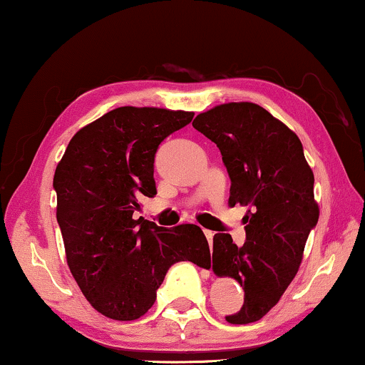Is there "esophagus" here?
<instances>
[{
	"instance_id": "34e87169",
	"label": "esophagus",
	"mask_w": 365,
	"mask_h": 365,
	"mask_svg": "<svg viewBox=\"0 0 365 365\" xmlns=\"http://www.w3.org/2000/svg\"><path fill=\"white\" fill-rule=\"evenodd\" d=\"M204 236H206L209 244L212 242V237H214V232H212V231H209V229H204Z\"/></svg>"
}]
</instances>
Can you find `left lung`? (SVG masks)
<instances>
[{"label": "left lung", "instance_id": "left-lung-1", "mask_svg": "<svg viewBox=\"0 0 365 365\" xmlns=\"http://www.w3.org/2000/svg\"><path fill=\"white\" fill-rule=\"evenodd\" d=\"M194 129L217 144L231 178L229 204L249 206L246 242L231 234L212 239V271L244 289L231 324L256 322L279 302L299 271L316 227L314 174L296 133L254 103H227L197 114Z\"/></svg>", "mask_w": 365, "mask_h": 365}]
</instances>
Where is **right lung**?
<instances>
[{"mask_svg":"<svg viewBox=\"0 0 365 365\" xmlns=\"http://www.w3.org/2000/svg\"><path fill=\"white\" fill-rule=\"evenodd\" d=\"M194 113L116 108L74 134L56 173V219L69 271L89 304L114 321H134L156 301L168 269L179 261L211 266L196 224L159 227L134 219L139 197L156 196L154 156Z\"/></svg>","mask_w":365,"mask_h":365,"instance_id":"add662e5","label":"right lung"}]
</instances>
